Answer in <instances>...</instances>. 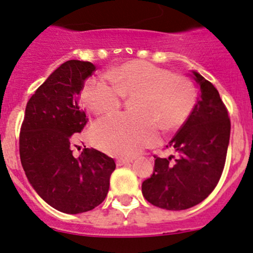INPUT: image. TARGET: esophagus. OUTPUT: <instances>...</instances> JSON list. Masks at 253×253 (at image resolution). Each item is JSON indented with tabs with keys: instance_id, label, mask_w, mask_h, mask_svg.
<instances>
[{
	"instance_id": "esophagus-1",
	"label": "esophagus",
	"mask_w": 253,
	"mask_h": 253,
	"mask_svg": "<svg viewBox=\"0 0 253 253\" xmlns=\"http://www.w3.org/2000/svg\"><path fill=\"white\" fill-rule=\"evenodd\" d=\"M132 163V159H124V158H119L117 159V165L118 166H123V165Z\"/></svg>"
}]
</instances>
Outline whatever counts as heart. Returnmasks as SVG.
Listing matches in <instances>:
<instances>
[{
	"instance_id": "heart-1",
	"label": "heart",
	"mask_w": 253,
	"mask_h": 253,
	"mask_svg": "<svg viewBox=\"0 0 253 253\" xmlns=\"http://www.w3.org/2000/svg\"><path fill=\"white\" fill-rule=\"evenodd\" d=\"M106 79L86 82L82 100L96 116L116 112L124 98H131L135 113H118L98 122L95 143L105 152L134 157L154 143L158 129L172 131L188 121L197 101L195 84L183 74L146 61H131L109 70Z\"/></svg>"
}]
</instances>
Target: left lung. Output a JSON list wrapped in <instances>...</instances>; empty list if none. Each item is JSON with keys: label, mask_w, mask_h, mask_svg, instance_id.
Returning a JSON list of instances; mask_svg holds the SVG:
<instances>
[{"label": "left lung", "mask_w": 253, "mask_h": 253, "mask_svg": "<svg viewBox=\"0 0 253 253\" xmlns=\"http://www.w3.org/2000/svg\"><path fill=\"white\" fill-rule=\"evenodd\" d=\"M201 98L188 121L169 141L175 155H154V172L142 183L143 197L159 208L184 211L216 188L226 163L231 119L211 82L194 72Z\"/></svg>", "instance_id": "1"}]
</instances>
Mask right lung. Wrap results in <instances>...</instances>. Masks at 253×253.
<instances>
[{"mask_svg": "<svg viewBox=\"0 0 253 253\" xmlns=\"http://www.w3.org/2000/svg\"><path fill=\"white\" fill-rule=\"evenodd\" d=\"M94 72L90 62L62 64L30 98L20 129V159L28 180L45 202L67 214L103 202L116 169L115 160L96 149L73 154V134L88 122L79 95Z\"/></svg>", "mask_w": 253, "mask_h": 253, "instance_id": "1", "label": "right lung"}]
</instances>
